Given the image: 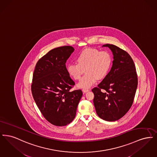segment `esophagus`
<instances>
[{
  "label": "esophagus",
  "instance_id": "1",
  "mask_svg": "<svg viewBox=\"0 0 157 157\" xmlns=\"http://www.w3.org/2000/svg\"><path fill=\"white\" fill-rule=\"evenodd\" d=\"M82 91H83L84 93H86V92H88L90 91V90H88V89H83Z\"/></svg>",
  "mask_w": 157,
  "mask_h": 157
}]
</instances>
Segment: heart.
Masks as SVG:
<instances>
[{
  "label": "heart",
  "mask_w": 157,
  "mask_h": 157,
  "mask_svg": "<svg viewBox=\"0 0 157 157\" xmlns=\"http://www.w3.org/2000/svg\"><path fill=\"white\" fill-rule=\"evenodd\" d=\"M77 63H69L67 67L68 74L75 80H79V88H89L94 85L98 79L106 77L112 65V57L106 51H100L96 49H86L76 57Z\"/></svg>",
  "instance_id": "1"
}]
</instances>
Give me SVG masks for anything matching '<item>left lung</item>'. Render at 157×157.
<instances>
[{"label": "left lung", "mask_w": 157, "mask_h": 157, "mask_svg": "<svg viewBox=\"0 0 157 157\" xmlns=\"http://www.w3.org/2000/svg\"><path fill=\"white\" fill-rule=\"evenodd\" d=\"M102 46L111 50L113 60L109 72L98 87L92 90L94 104L99 117L107 121H115L124 116L131 107L138 78L134 62L126 51L111 44Z\"/></svg>", "instance_id": "obj_1"}]
</instances>
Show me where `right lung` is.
I'll return each mask as SVG.
<instances>
[{
    "instance_id": "add662e5",
    "label": "right lung",
    "mask_w": 157,
    "mask_h": 157,
    "mask_svg": "<svg viewBox=\"0 0 157 157\" xmlns=\"http://www.w3.org/2000/svg\"><path fill=\"white\" fill-rule=\"evenodd\" d=\"M74 48L71 46L51 50L37 61L31 90L45 119L52 125L65 126L75 118L82 90H70L75 82L68 74L66 62Z\"/></svg>"
}]
</instances>
